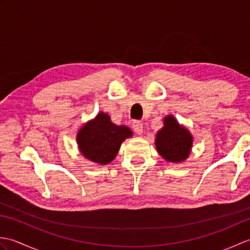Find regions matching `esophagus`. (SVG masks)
<instances>
[{
	"label": "esophagus",
	"instance_id": "1",
	"mask_svg": "<svg viewBox=\"0 0 250 250\" xmlns=\"http://www.w3.org/2000/svg\"><path fill=\"white\" fill-rule=\"evenodd\" d=\"M132 126H133V130L135 131L136 134L141 135L143 133V124H142L141 121L134 120L133 124H132Z\"/></svg>",
	"mask_w": 250,
	"mask_h": 250
}]
</instances>
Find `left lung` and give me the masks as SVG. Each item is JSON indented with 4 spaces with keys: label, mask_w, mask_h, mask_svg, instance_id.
Segmentation results:
<instances>
[{
    "label": "left lung",
    "mask_w": 250,
    "mask_h": 250,
    "mask_svg": "<svg viewBox=\"0 0 250 250\" xmlns=\"http://www.w3.org/2000/svg\"><path fill=\"white\" fill-rule=\"evenodd\" d=\"M166 125L158 132L156 146L158 152L169 162H180L187 159L192 146V136L180 126L173 116L164 119Z\"/></svg>",
    "instance_id": "obj_1"
}]
</instances>
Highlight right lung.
Instances as JSON below:
<instances>
[{"instance_id":"add662e5","label":"right lung","mask_w":250,"mask_h":250,"mask_svg":"<svg viewBox=\"0 0 250 250\" xmlns=\"http://www.w3.org/2000/svg\"><path fill=\"white\" fill-rule=\"evenodd\" d=\"M132 136L129 128L116 125L107 114L100 113L78 132L77 143L83 155L89 160L107 164L114 160L121 143Z\"/></svg>"}]
</instances>
